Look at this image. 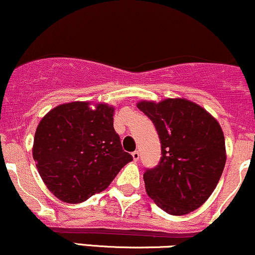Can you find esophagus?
<instances>
[{
  "label": "esophagus",
  "mask_w": 255,
  "mask_h": 255,
  "mask_svg": "<svg viewBox=\"0 0 255 255\" xmlns=\"http://www.w3.org/2000/svg\"><path fill=\"white\" fill-rule=\"evenodd\" d=\"M139 156H140V154H139V152H137V151L131 152V157H133V159H134V160H137V159H139Z\"/></svg>",
  "instance_id": "obj_1"
}]
</instances>
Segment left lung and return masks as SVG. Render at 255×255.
Returning a JSON list of instances; mask_svg holds the SVG:
<instances>
[{"label": "left lung", "instance_id": "8db88e82", "mask_svg": "<svg viewBox=\"0 0 255 255\" xmlns=\"http://www.w3.org/2000/svg\"><path fill=\"white\" fill-rule=\"evenodd\" d=\"M160 140L162 157L146 169V192L158 207L181 216L200 207L215 191L225 165L221 126L206 110L186 99L140 102Z\"/></svg>", "mask_w": 255, "mask_h": 255}]
</instances>
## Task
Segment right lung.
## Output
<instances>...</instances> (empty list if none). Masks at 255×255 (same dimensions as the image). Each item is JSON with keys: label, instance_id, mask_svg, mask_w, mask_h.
Segmentation results:
<instances>
[{"label": "right lung", "instance_id": "add662e5", "mask_svg": "<svg viewBox=\"0 0 255 255\" xmlns=\"http://www.w3.org/2000/svg\"><path fill=\"white\" fill-rule=\"evenodd\" d=\"M114 108L86 102L62 104L38 125L33 159L40 177L55 197L83 203L104 191L131 154L122 148L114 129Z\"/></svg>", "mask_w": 255, "mask_h": 255}]
</instances>
